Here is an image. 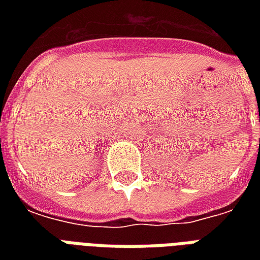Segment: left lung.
<instances>
[{
  "instance_id": "8db88e82",
  "label": "left lung",
  "mask_w": 260,
  "mask_h": 260,
  "mask_svg": "<svg viewBox=\"0 0 260 260\" xmlns=\"http://www.w3.org/2000/svg\"><path fill=\"white\" fill-rule=\"evenodd\" d=\"M260 114V113H259ZM259 121H260V116H259Z\"/></svg>"
}]
</instances>
